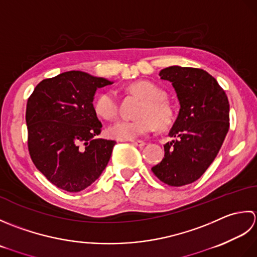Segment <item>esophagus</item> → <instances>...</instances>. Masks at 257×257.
<instances>
[{"instance_id": "obj_1", "label": "esophagus", "mask_w": 257, "mask_h": 257, "mask_svg": "<svg viewBox=\"0 0 257 257\" xmlns=\"http://www.w3.org/2000/svg\"><path fill=\"white\" fill-rule=\"evenodd\" d=\"M131 142H132V144H134L136 146H140V148H143V146L145 145L144 141H140V140H133V141H131Z\"/></svg>"}]
</instances>
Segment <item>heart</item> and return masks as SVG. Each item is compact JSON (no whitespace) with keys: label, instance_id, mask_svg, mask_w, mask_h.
<instances>
[{"label":"heart","instance_id":"heart-1","mask_svg":"<svg viewBox=\"0 0 257 257\" xmlns=\"http://www.w3.org/2000/svg\"><path fill=\"white\" fill-rule=\"evenodd\" d=\"M131 90L144 99L139 112L140 118L127 121L119 119L107 128V134L112 139L131 141L152 133L156 126L169 127L173 122V109L162 99L163 93L153 83L138 81L131 85ZM94 109L99 116L105 119H113L118 114L117 95L114 91L102 92L94 102Z\"/></svg>","mask_w":257,"mask_h":257}]
</instances>
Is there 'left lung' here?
Listing matches in <instances>:
<instances>
[{"instance_id": "left-lung-1", "label": "left lung", "mask_w": 257, "mask_h": 257, "mask_svg": "<svg viewBox=\"0 0 257 257\" xmlns=\"http://www.w3.org/2000/svg\"><path fill=\"white\" fill-rule=\"evenodd\" d=\"M160 77L172 83L180 111L164 145V159L152 167L170 186L195 182L216 158L229 127V103L206 71L179 65L165 67Z\"/></svg>"}]
</instances>
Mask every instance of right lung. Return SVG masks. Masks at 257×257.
<instances>
[{
    "label": "right lung",
    "instance_id": "right-lung-1",
    "mask_svg": "<svg viewBox=\"0 0 257 257\" xmlns=\"http://www.w3.org/2000/svg\"><path fill=\"white\" fill-rule=\"evenodd\" d=\"M113 84L82 71L40 82L28 99L31 159L62 190L81 192L95 182L111 159L115 141L96 139L102 123L93 101L97 88Z\"/></svg>",
    "mask_w": 257,
    "mask_h": 257
}]
</instances>
